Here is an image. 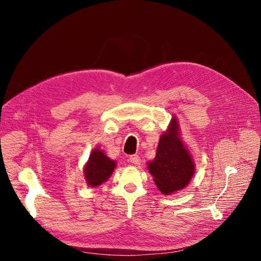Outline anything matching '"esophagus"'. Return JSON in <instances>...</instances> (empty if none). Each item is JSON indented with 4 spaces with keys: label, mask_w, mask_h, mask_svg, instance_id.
Here are the masks:
<instances>
[{
    "label": "esophagus",
    "mask_w": 261,
    "mask_h": 261,
    "mask_svg": "<svg viewBox=\"0 0 261 261\" xmlns=\"http://www.w3.org/2000/svg\"><path fill=\"white\" fill-rule=\"evenodd\" d=\"M129 161L133 164H140V158L137 154H133V155L129 156Z\"/></svg>",
    "instance_id": "esophagus-1"
}]
</instances>
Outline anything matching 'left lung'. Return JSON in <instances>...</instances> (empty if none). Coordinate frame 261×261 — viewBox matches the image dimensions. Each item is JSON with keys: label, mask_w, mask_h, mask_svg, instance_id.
Masks as SVG:
<instances>
[{"label": "left lung", "mask_w": 261, "mask_h": 261, "mask_svg": "<svg viewBox=\"0 0 261 261\" xmlns=\"http://www.w3.org/2000/svg\"><path fill=\"white\" fill-rule=\"evenodd\" d=\"M154 184L163 195H171L184 189L192 180L196 163L192 152L180 138L177 117L173 115L156 147L155 156L147 163Z\"/></svg>", "instance_id": "1"}]
</instances>
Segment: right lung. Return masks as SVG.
Listing matches in <instances>:
<instances>
[{
	"label": "right lung",
	"instance_id": "1",
	"mask_svg": "<svg viewBox=\"0 0 261 261\" xmlns=\"http://www.w3.org/2000/svg\"><path fill=\"white\" fill-rule=\"evenodd\" d=\"M115 168V160L109 158L99 147L94 148L84 167V175L87 185L92 188L100 186L112 175Z\"/></svg>",
	"mask_w": 261,
	"mask_h": 261
}]
</instances>
